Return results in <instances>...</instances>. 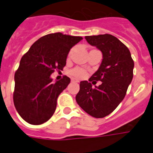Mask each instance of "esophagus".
Masks as SVG:
<instances>
[{"mask_svg":"<svg viewBox=\"0 0 153 153\" xmlns=\"http://www.w3.org/2000/svg\"><path fill=\"white\" fill-rule=\"evenodd\" d=\"M71 82H72V83H78L79 81L76 80V79H71Z\"/></svg>","mask_w":153,"mask_h":153,"instance_id":"esophagus-1","label":"esophagus"}]
</instances>
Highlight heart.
Returning a JSON list of instances; mask_svg holds the SVG:
<instances>
[{"mask_svg":"<svg viewBox=\"0 0 153 153\" xmlns=\"http://www.w3.org/2000/svg\"><path fill=\"white\" fill-rule=\"evenodd\" d=\"M74 49H71L68 53V57L71 55ZM70 74L72 76H74L76 79H83V77H85L86 75V71L83 68H80V67H75V68L72 69L71 70H70Z\"/></svg>","mask_w":153,"mask_h":153,"instance_id":"heart-1","label":"heart"}]
</instances>
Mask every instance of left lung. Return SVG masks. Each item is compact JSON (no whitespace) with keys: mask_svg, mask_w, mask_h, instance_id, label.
Listing matches in <instances>:
<instances>
[{"mask_svg":"<svg viewBox=\"0 0 153 153\" xmlns=\"http://www.w3.org/2000/svg\"><path fill=\"white\" fill-rule=\"evenodd\" d=\"M85 39L102 53L98 70L88 81H81L76 96L78 105L95 118H103L122 102L133 77L134 62L128 47L111 34L86 36ZM101 81L92 88L91 81Z\"/></svg>","mask_w":153,"mask_h":153,"instance_id":"8db88e82","label":"left lung"}]
</instances>
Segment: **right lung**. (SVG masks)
I'll use <instances>...</instances> for the list:
<instances>
[{"mask_svg": "<svg viewBox=\"0 0 153 153\" xmlns=\"http://www.w3.org/2000/svg\"><path fill=\"white\" fill-rule=\"evenodd\" d=\"M83 39L62 33L42 36L22 56L15 72L13 103L21 118L32 125H40L51 118L60 93L70 79L63 76L53 83L51 75L63 70L69 51Z\"/></svg>", "mask_w": 153, "mask_h": 153, "instance_id": "add662e5", "label": "right lung"}]
</instances>
